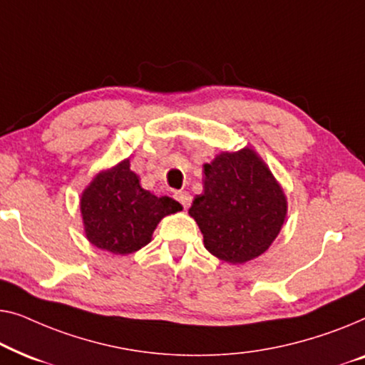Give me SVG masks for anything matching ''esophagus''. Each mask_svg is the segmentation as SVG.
<instances>
[{
    "instance_id": "esophagus-1",
    "label": "esophagus",
    "mask_w": 365,
    "mask_h": 365,
    "mask_svg": "<svg viewBox=\"0 0 365 365\" xmlns=\"http://www.w3.org/2000/svg\"><path fill=\"white\" fill-rule=\"evenodd\" d=\"M175 198L178 200V202H180L183 208H188L190 205H192V195H190L188 192H177Z\"/></svg>"
}]
</instances>
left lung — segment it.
I'll return each instance as SVG.
<instances>
[{"label": "left lung", "mask_w": 365, "mask_h": 365, "mask_svg": "<svg viewBox=\"0 0 365 365\" xmlns=\"http://www.w3.org/2000/svg\"><path fill=\"white\" fill-rule=\"evenodd\" d=\"M188 213L205 248L228 263L264 253L286 218V197L264 162L251 150L223 152L205 165L203 193Z\"/></svg>", "instance_id": "1"}]
</instances>
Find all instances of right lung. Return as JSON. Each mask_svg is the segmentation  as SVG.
Here are the masks:
<instances>
[{"instance_id": "1", "label": "right lung", "mask_w": 365, "mask_h": 365, "mask_svg": "<svg viewBox=\"0 0 365 365\" xmlns=\"http://www.w3.org/2000/svg\"><path fill=\"white\" fill-rule=\"evenodd\" d=\"M180 210L175 200L143 190L129 160L99 173L81 198L87 240L114 255L140 250L150 241L158 222Z\"/></svg>"}]
</instances>
